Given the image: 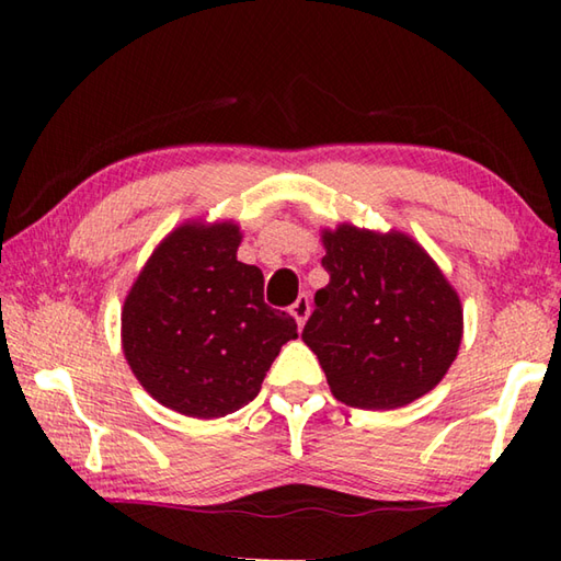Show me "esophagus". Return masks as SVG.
Segmentation results:
<instances>
[{
	"mask_svg": "<svg viewBox=\"0 0 561 561\" xmlns=\"http://www.w3.org/2000/svg\"><path fill=\"white\" fill-rule=\"evenodd\" d=\"M291 317L297 319V324L299 327H304V321H307V317H309V297L307 294H299V299L291 304Z\"/></svg>",
	"mask_w": 561,
	"mask_h": 561,
	"instance_id": "34e87169",
	"label": "esophagus"
}]
</instances>
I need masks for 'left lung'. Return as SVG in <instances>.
Returning a JSON list of instances; mask_svg holds the SVG:
<instances>
[{
  "label": "left lung",
  "mask_w": 561,
  "mask_h": 561,
  "mask_svg": "<svg viewBox=\"0 0 561 561\" xmlns=\"http://www.w3.org/2000/svg\"><path fill=\"white\" fill-rule=\"evenodd\" d=\"M317 291L301 331L341 403L388 411L440 383L458 356L462 309L421 244L341 225L324 232Z\"/></svg>",
  "instance_id": "8db88e82"
}]
</instances>
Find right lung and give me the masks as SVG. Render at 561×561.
Listing matches in <instances>:
<instances>
[{
  "label": "right lung",
  "instance_id": "obj_1",
  "mask_svg": "<svg viewBox=\"0 0 561 561\" xmlns=\"http://www.w3.org/2000/svg\"><path fill=\"white\" fill-rule=\"evenodd\" d=\"M240 227L183 225L123 304V354L140 386L190 417H222L260 393L297 321L264 304L260 267L237 260Z\"/></svg>",
  "mask_w": 561,
  "mask_h": 561
}]
</instances>
